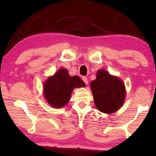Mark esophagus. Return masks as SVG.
Masks as SVG:
<instances>
[{
    "mask_svg": "<svg viewBox=\"0 0 156 156\" xmlns=\"http://www.w3.org/2000/svg\"><path fill=\"white\" fill-rule=\"evenodd\" d=\"M82 80L84 81V82L86 84H88V79H87V78L86 77V76H83V77H82Z\"/></svg>",
    "mask_w": 156,
    "mask_h": 156,
    "instance_id": "1",
    "label": "esophagus"
}]
</instances>
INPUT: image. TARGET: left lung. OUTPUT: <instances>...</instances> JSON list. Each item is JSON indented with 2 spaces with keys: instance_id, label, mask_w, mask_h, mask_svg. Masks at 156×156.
<instances>
[{
  "instance_id": "left-lung-1",
  "label": "left lung",
  "mask_w": 156,
  "mask_h": 156,
  "mask_svg": "<svg viewBox=\"0 0 156 156\" xmlns=\"http://www.w3.org/2000/svg\"><path fill=\"white\" fill-rule=\"evenodd\" d=\"M90 85L95 105L100 112L112 114L123 105L126 95L124 84L107 71L99 70L97 78Z\"/></svg>"
}]
</instances>
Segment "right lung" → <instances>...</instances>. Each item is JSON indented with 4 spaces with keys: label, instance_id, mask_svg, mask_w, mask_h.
<instances>
[{
    "label": "right lung",
    "instance_id": "obj_1",
    "mask_svg": "<svg viewBox=\"0 0 156 156\" xmlns=\"http://www.w3.org/2000/svg\"><path fill=\"white\" fill-rule=\"evenodd\" d=\"M84 86V82L79 76H70L67 69H60L44 83V95L51 106L61 108L69 101L75 87Z\"/></svg>",
    "mask_w": 156,
    "mask_h": 156
}]
</instances>
